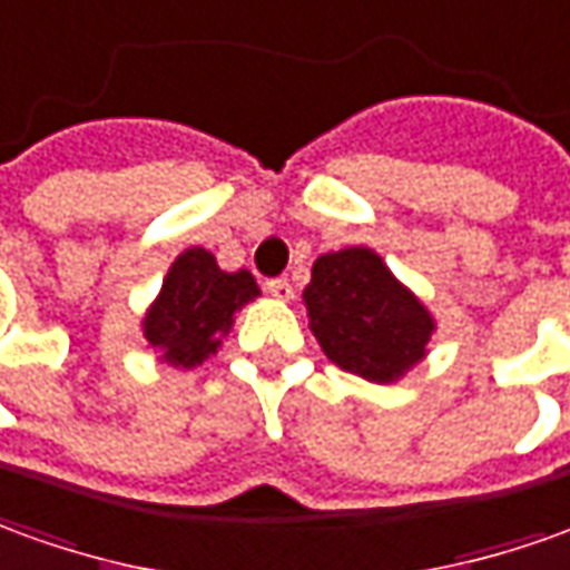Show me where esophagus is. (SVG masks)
I'll return each mask as SVG.
<instances>
[{
  "label": "esophagus",
  "instance_id": "34e87169",
  "mask_svg": "<svg viewBox=\"0 0 570 570\" xmlns=\"http://www.w3.org/2000/svg\"><path fill=\"white\" fill-rule=\"evenodd\" d=\"M266 292L273 294L276 301H292L294 297V288L288 278H269V282H266Z\"/></svg>",
  "mask_w": 570,
  "mask_h": 570
}]
</instances>
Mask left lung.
Here are the masks:
<instances>
[{"instance_id": "8db88e82", "label": "left lung", "mask_w": 570, "mask_h": 570, "mask_svg": "<svg viewBox=\"0 0 570 570\" xmlns=\"http://www.w3.org/2000/svg\"><path fill=\"white\" fill-rule=\"evenodd\" d=\"M325 356L368 382H394L425 356L434 323L379 254L344 247L313 263L304 292Z\"/></svg>"}]
</instances>
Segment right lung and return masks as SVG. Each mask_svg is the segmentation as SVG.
Listing matches in <instances>:
<instances>
[{"instance_id": "add662e5", "label": "right lung", "mask_w": 570, "mask_h": 570, "mask_svg": "<svg viewBox=\"0 0 570 570\" xmlns=\"http://www.w3.org/2000/svg\"><path fill=\"white\" fill-rule=\"evenodd\" d=\"M261 288L247 269L223 273L204 247L179 254L164 278V292L145 316V337L170 366L191 368L217 353L235 309Z\"/></svg>"}]
</instances>
